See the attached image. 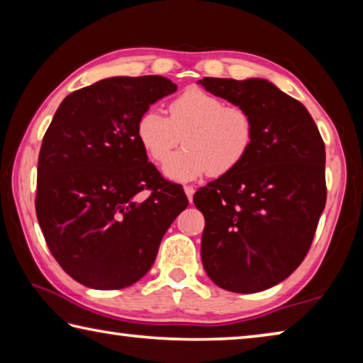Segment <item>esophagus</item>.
Listing matches in <instances>:
<instances>
[{
    "label": "esophagus",
    "instance_id": "obj_1",
    "mask_svg": "<svg viewBox=\"0 0 363 363\" xmlns=\"http://www.w3.org/2000/svg\"><path fill=\"white\" fill-rule=\"evenodd\" d=\"M184 192H186L189 201H190V203H192V200H194V194H195V189H194L192 186H184Z\"/></svg>",
    "mask_w": 363,
    "mask_h": 363
}]
</instances>
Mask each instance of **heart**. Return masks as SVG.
I'll use <instances>...</instances> for the list:
<instances>
[{
  "label": "heart",
  "mask_w": 363,
  "mask_h": 363,
  "mask_svg": "<svg viewBox=\"0 0 363 363\" xmlns=\"http://www.w3.org/2000/svg\"><path fill=\"white\" fill-rule=\"evenodd\" d=\"M168 116L149 108L136 123V138L153 163L164 164L179 145L186 149L164 173L176 181L224 176L245 162L255 143V120L247 108L223 97L189 88L169 102Z\"/></svg>",
  "instance_id": "heart-1"
}]
</instances>
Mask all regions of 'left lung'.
I'll use <instances>...</instances> for the list:
<instances>
[{"label": "left lung", "mask_w": 363, "mask_h": 363, "mask_svg": "<svg viewBox=\"0 0 363 363\" xmlns=\"http://www.w3.org/2000/svg\"><path fill=\"white\" fill-rule=\"evenodd\" d=\"M199 83L255 120L245 162L194 195L205 216L201 262L223 290H267L298 269L314 240L327 201L323 139L303 104L266 79Z\"/></svg>", "instance_id": "1"}]
</instances>
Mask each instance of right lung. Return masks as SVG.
I'll return each mask as SVG.
<instances>
[{
	"label": "right lung",
	"mask_w": 363,
	"mask_h": 363,
	"mask_svg": "<svg viewBox=\"0 0 363 363\" xmlns=\"http://www.w3.org/2000/svg\"><path fill=\"white\" fill-rule=\"evenodd\" d=\"M176 89L158 75L101 79L67 96L43 138L36 218L59 266L84 286L121 290L143 279L189 205L136 138L139 116Z\"/></svg>",
	"instance_id": "add662e5"
}]
</instances>
